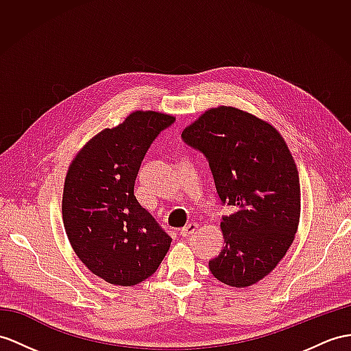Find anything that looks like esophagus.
Wrapping results in <instances>:
<instances>
[{
	"label": "esophagus",
	"mask_w": 351,
	"mask_h": 351,
	"mask_svg": "<svg viewBox=\"0 0 351 351\" xmlns=\"http://www.w3.org/2000/svg\"><path fill=\"white\" fill-rule=\"evenodd\" d=\"M196 228H198V225L196 223H189V225H186L182 230H180V235L183 237V238H187V237H191L195 230H196Z\"/></svg>",
	"instance_id": "esophagus-1"
}]
</instances>
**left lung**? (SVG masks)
<instances>
[{
  "instance_id": "left-lung-1",
  "label": "left lung",
  "mask_w": 351,
  "mask_h": 351,
  "mask_svg": "<svg viewBox=\"0 0 351 351\" xmlns=\"http://www.w3.org/2000/svg\"><path fill=\"white\" fill-rule=\"evenodd\" d=\"M208 159L221 202L225 245L210 261L211 274L232 287L258 283L285 258L301 217L295 160L271 123L244 110L210 108L182 132Z\"/></svg>"
}]
</instances>
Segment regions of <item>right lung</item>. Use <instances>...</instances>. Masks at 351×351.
Instances as JSON below:
<instances>
[{
    "mask_svg": "<svg viewBox=\"0 0 351 351\" xmlns=\"http://www.w3.org/2000/svg\"><path fill=\"white\" fill-rule=\"evenodd\" d=\"M174 116L135 110L84 144L68 167L64 228L92 274L114 286H135L158 269L171 238L134 195L141 160Z\"/></svg>",
    "mask_w": 351,
    "mask_h": 351,
    "instance_id": "1",
    "label": "right lung"
}]
</instances>
